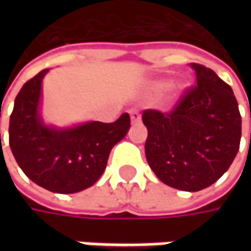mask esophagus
Segmentation results:
<instances>
[{
	"label": "esophagus",
	"instance_id": "34e87169",
	"mask_svg": "<svg viewBox=\"0 0 251 251\" xmlns=\"http://www.w3.org/2000/svg\"><path fill=\"white\" fill-rule=\"evenodd\" d=\"M130 116H131V121H132V123H138V121L141 120V114L138 109H131Z\"/></svg>",
	"mask_w": 251,
	"mask_h": 251
}]
</instances>
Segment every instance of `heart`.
I'll use <instances>...</instances> for the list:
<instances>
[{"label": "heart", "mask_w": 251, "mask_h": 251, "mask_svg": "<svg viewBox=\"0 0 251 251\" xmlns=\"http://www.w3.org/2000/svg\"><path fill=\"white\" fill-rule=\"evenodd\" d=\"M152 88H153V91H163V89H166L168 88V81H156V82L152 83Z\"/></svg>", "instance_id": "b5f03b06"}]
</instances>
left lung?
I'll list each match as a JSON object with an SVG mask.
<instances>
[{
	"instance_id": "1",
	"label": "left lung",
	"mask_w": 251,
	"mask_h": 251,
	"mask_svg": "<svg viewBox=\"0 0 251 251\" xmlns=\"http://www.w3.org/2000/svg\"><path fill=\"white\" fill-rule=\"evenodd\" d=\"M197 85L169 113L144 110L147 160L170 187L200 191L221 177L236 156L242 116L232 88L211 68L191 64Z\"/></svg>"
}]
</instances>
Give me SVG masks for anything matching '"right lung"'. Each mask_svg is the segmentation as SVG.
<instances>
[{
  "instance_id": "1",
  "label": "right lung",
  "mask_w": 251,
  "mask_h": 251,
  "mask_svg": "<svg viewBox=\"0 0 251 251\" xmlns=\"http://www.w3.org/2000/svg\"><path fill=\"white\" fill-rule=\"evenodd\" d=\"M43 70L22 86L9 119V147L19 168L37 186L73 194L93 186L111 148L130 128L128 113L114 123L89 121L71 128L46 126L39 113Z\"/></svg>"
}]
</instances>
